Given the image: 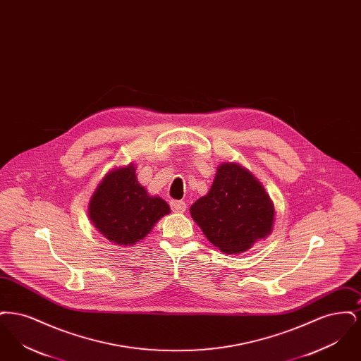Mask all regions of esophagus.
I'll list each match as a JSON object with an SVG mask.
<instances>
[{"label":"esophagus","mask_w":361,"mask_h":361,"mask_svg":"<svg viewBox=\"0 0 361 361\" xmlns=\"http://www.w3.org/2000/svg\"><path fill=\"white\" fill-rule=\"evenodd\" d=\"M171 208H172L173 212H177V214H181L187 209V204L181 200H172L171 202Z\"/></svg>","instance_id":"obj_1"}]
</instances>
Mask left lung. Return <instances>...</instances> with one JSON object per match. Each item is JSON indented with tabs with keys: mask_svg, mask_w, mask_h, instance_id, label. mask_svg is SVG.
I'll list each match as a JSON object with an SVG mask.
<instances>
[{
	"mask_svg": "<svg viewBox=\"0 0 361 361\" xmlns=\"http://www.w3.org/2000/svg\"><path fill=\"white\" fill-rule=\"evenodd\" d=\"M189 211L208 240L226 255L242 253L264 240L275 216L265 189L237 164H222L209 192Z\"/></svg>",
	"mask_w": 361,
	"mask_h": 361,
	"instance_id": "obj_1",
	"label": "left lung"
}]
</instances>
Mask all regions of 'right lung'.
Returning a JSON list of instances; mask_svg holds the SVG:
<instances>
[{
	"instance_id": "1",
	"label": "right lung",
	"mask_w": 361,
	"mask_h": 361,
	"mask_svg": "<svg viewBox=\"0 0 361 361\" xmlns=\"http://www.w3.org/2000/svg\"><path fill=\"white\" fill-rule=\"evenodd\" d=\"M171 208L161 197H152L137 183L131 165L104 177L89 203V216L96 228L118 245L143 240Z\"/></svg>"
}]
</instances>
